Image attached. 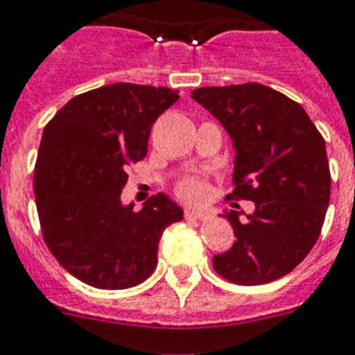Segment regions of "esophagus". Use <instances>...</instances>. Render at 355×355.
Segmentation results:
<instances>
[{"instance_id": "obj_1", "label": "esophagus", "mask_w": 355, "mask_h": 355, "mask_svg": "<svg viewBox=\"0 0 355 355\" xmlns=\"http://www.w3.org/2000/svg\"><path fill=\"white\" fill-rule=\"evenodd\" d=\"M185 218L187 220H200V222H203V220H207L209 218V214L203 211H194V209H187L185 211Z\"/></svg>"}]
</instances>
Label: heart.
<instances>
[{
  "label": "heart",
  "mask_w": 355,
  "mask_h": 355,
  "mask_svg": "<svg viewBox=\"0 0 355 355\" xmlns=\"http://www.w3.org/2000/svg\"><path fill=\"white\" fill-rule=\"evenodd\" d=\"M178 194L187 201L192 203H200L209 196V185L200 178H189V180L181 181L178 185Z\"/></svg>",
  "instance_id": "b5f03b06"
}]
</instances>
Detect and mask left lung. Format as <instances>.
Listing matches in <instances>:
<instances>
[{
	"instance_id": "obj_1",
	"label": "left lung",
	"mask_w": 355,
	"mask_h": 355,
	"mask_svg": "<svg viewBox=\"0 0 355 355\" xmlns=\"http://www.w3.org/2000/svg\"><path fill=\"white\" fill-rule=\"evenodd\" d=\"M192 98L231 135L236 150L229 200H249L254 212L225 218L236 242L212 258L232 284H268L293 271L315 245L330 201L324 139L300 104L249 82L198 87Z\"/></svg>"
}]
</instances>
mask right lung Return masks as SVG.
Returning a JSON list of instances; mask_svg holds the SVG:
<instances>
[{"label":"right lung","mask_w":355,"mask_h":355,"mask_svg":"<svg viewBox=\"0 0 355 355\" xmlns=\"http://www.w3.org/2000/svg\"><path fill=\"white\" fill-rule=\"evenodd\" d=\"M178 98L168 87L119 82L73 97L45 126L34 166L40 227L53 257L84 284H141L157 266L163 231L183 220L161 192L141 211L121 201L152 124Z\"/></svg>","instance_id":"1"}]
</instances>
